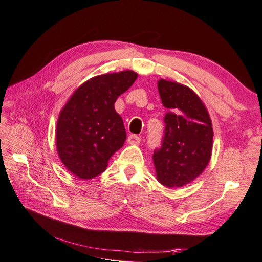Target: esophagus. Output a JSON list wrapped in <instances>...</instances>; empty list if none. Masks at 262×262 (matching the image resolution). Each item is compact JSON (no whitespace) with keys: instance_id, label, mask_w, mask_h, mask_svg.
Listing matches in <instances>:
<instances>
[{"instance_id":"1","label":"esophagus","mask_w":262,"mask_h":262,"mask_svg":"<svg viewBox=\"0 0 262 262\" xmlns=\"http://www.w3.org/2000/svg\"><path fill=\"white\" fill-rule=\"evenodd\" d=\"M141 140H142V138H141L140 136L132 134V135L128 136V138H127V142L129 143V144H140V143H141Z\"/></svg>"}]
</instances>
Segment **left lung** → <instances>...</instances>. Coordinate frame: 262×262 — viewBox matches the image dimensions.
I'll return each mask as SVG.
<instances>
[{
    "instance_id": "1",
    "label": "left lung",
    "mask_w": 262,
    "mask_h": 262,
    "mask_svg": "<svg viewBox=\"0 0 262 262\" xmlns=\"http://www.w3.org/2000/svg\"><path fill=\"white\" fill-rule=\"evenodd\" d=\"M158 90L168 109L165 135L160 148L153 153L159 183L182 187L206 169L212 152V124L201 99L176 81L160 79Z\"/></svg>"
}]
</instances>
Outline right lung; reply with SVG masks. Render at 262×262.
Returning a JSON list of instances; mask_svg holds the SVG:
<instances>
[{
	"instance_id": "obj_1",
	"label": "right lung",
	"mask_w": 262,
	"mask_h": 262,
	"mask_svg": "<svg viewBox=\"0 0 262 262\" xmlns=\"http://www.w3.org/2000/svg\"><path fill=\"white\" fill-rule=\"evenodd\" d=\"M136 78L132 70L93 77L75 91L61 110L56 150L75 176L92 179L100 175L112 155L124 145V121L114 104Z\"/></svg>"
}]
</instances>
